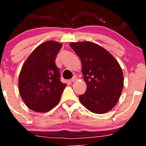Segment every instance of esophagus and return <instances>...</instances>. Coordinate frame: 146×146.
Instances as JSON below:
<instances>
[{
	"label": "esophagus",
	"instance_id": "34e87169",
	"mask_svg": "<svg viewBox=\"0 0 146 146\" xmlns=\"http://www.w3.org/2000/svg\"><path fill=\"white\" fill-rule=\"evenodd\" d=\"M76 80H77V76H76V75H74V76H73V78H71V81L72 82H73L76 81Z\"/></svg>",
	"mask_w": 146,
	"mask_h": 146
}]
</instances>
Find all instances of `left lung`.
<instances>
[{"mask_svg":"<svg viewBox=\"0 0 146 146\" xmlns=\"http://www.w3.org/2000/svg\"><path fill=\"white\" fill-rule=\"evenodd\" d=\"M82 64L86 90L80 101L90 112L104 114L116 105L123 86L121 68L114 57L91 42L70 43Z\"/></svg>","mask_w":146,"mask_h":146,"instance_id":"obj_1","label":"left lung"}]
</instances>
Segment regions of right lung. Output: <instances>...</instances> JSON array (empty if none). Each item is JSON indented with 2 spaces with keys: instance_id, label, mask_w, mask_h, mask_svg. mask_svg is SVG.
<instances>
[{
  "instance_id": "add662e5",
  "label": "right lung",
  "mask_w": 146,
  "mask_h": 146,
  "mask_svg": "<svg viewBox=\"0 0 146 146\" xmlns=\"http://www.w3.org/2000/svg\"><path fill=\"white\" fill-rule=\"evenodd\" d=\"M62 46L56 41L40 44L21 68L18 78L20 94L27 106L33 111L46 113L60 102L66 84L60 81L55 60Z\"/></svg>"
}]
</instances>
